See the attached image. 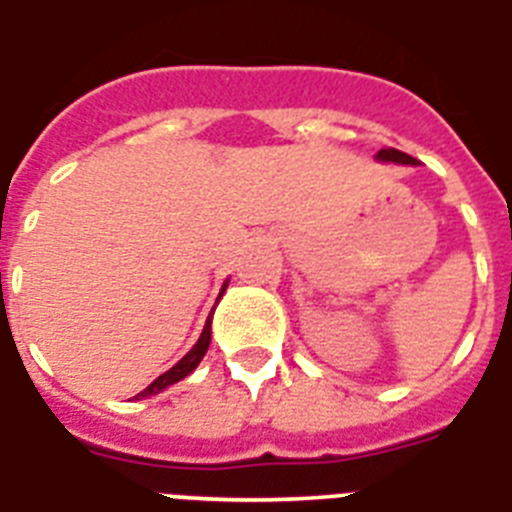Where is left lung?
Masks as SVG:
<instances>
[{
  "label": "left lung",
  "instance_id": "1",
  "mask_svg": "<svg viewBox=\"0 0 512 512\" xmlns=\"http://www.w3.org/2000/svg\"><path fill=\"white\" fill-rule=\"evenodd\" d=\"M376 160H381V162H400V165H415V157H410V155H405V152H400V149H381V152H378L376 155Z\"/></svg>",
  "mask_w": 512,
  "mask_h": 512
}]
</instances>
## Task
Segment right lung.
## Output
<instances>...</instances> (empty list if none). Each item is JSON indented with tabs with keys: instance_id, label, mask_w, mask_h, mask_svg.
Returning a JSON list of instances; mask_svg holds the SVG:
<instances>
[{
	"instance_id": "1",
	"label": "right lung",
	"mask_w": 512,
	"mask_h": 512,
	"mask_svg": "<svg viewBox=\"0 0 512 512\" xmlns=\"http://www.w3.org/2000/svg\"><path fill=\"white\" fill-rule=\"evenodd\" d=\"M226 286L228 284H223L220 294L226 292ZM210 336H213V331H210V318H207V323H205V328H202V336L197 339V344H194V347H191V350L186 352V355L181 357V360H178V363L173 365L170 371H165L162 376H157L155 381H152V384L144 389V392L136 394V400H139V397H152V394H160L162 389H168V386H173L176 381H181V378L189 376V373L199 365V360L205 357L207 347H210Z\"/></svg>"
}]
</instances>
